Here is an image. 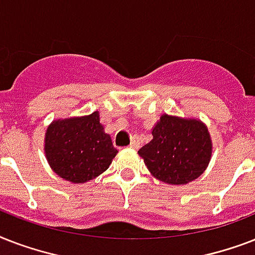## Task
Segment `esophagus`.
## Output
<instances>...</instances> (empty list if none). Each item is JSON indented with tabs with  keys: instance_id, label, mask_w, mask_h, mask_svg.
Here are the masks:
<instances>
[{
	"instance_id": "obj_1",
	"label": "esophagus",
	"mask_w": 255,
	"mask_h": 255,
	"mask_svg": "<svg viewBox=\"0 0 255 255\" xmlns=\"http://www.w3.org/2000/svg\"><path fill=\"white\" fill-rule=\"evenodd\" d=\"M139 145H140L139 139H137V137H133L131 141V144H129V147L133 148V149H137V148H139Z\"/></svg>"
}]
</instances>
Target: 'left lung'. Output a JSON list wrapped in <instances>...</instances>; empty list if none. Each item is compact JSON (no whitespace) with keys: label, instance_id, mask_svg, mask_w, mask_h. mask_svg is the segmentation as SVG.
<instances>
[{"label":"left lung","instance_id":"1","mask_svg":"<svg viewBox=\"0 0 255 255\" xmlns=\"http://www.w3.org/2000/svg\"><path fill=\"white\" fill-rule=\"evenodd\" d=\"M152 136L139 155L160 181L181 185L204 173L212 156V141L201 122L163 115Z\"/></svg>","mask_w":255,"mask_h":255}]
</instances>
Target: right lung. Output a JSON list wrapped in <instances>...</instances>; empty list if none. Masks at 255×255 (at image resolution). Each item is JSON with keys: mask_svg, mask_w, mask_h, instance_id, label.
<instances>
[{"mask_svg": "<svg viewBox=\"0 0 255 255\" xmlns=\"http://www.w3.org/2000/svg\"><path fill=\"white\" fill-rule=\"evenodd\" d=\"M45 152L50 167L71 182H86L108 169L118 153L99 122V114L57 120L46 132Z\"/></svg>", "mask_w": 255, "mask_h": 255, "instance_id": "1", "label": "right lung"}]
</instances>
